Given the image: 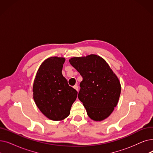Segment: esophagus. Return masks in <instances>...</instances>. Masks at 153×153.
I'll use <instances>...</instances> for the list:
<instances>
[{
  "label": "esophagus",
  "mask_w": 153,
  "mask_h": 153,
  "mask_svg": "<svg viewBox=\"0 0 153 153\" xmlns=\"http://www.w3.org/2000/svg\"><path fill=\"white\" fill-rule=\"evenodd\" d=\"M73 88H74V89H75L77 91H78V90H79V88H78V86H77V85H74V87H73Z\"/></svg>",
  "instance_id": "34e87169"
}]
</instances>
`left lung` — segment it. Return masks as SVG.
<instances>
[{
    "label": "left lung",
    "instance_id": "left-lung-1",
    "mask_svg": "<svg viewBox=\"0 0 153 153\" xmlns=\"http://www.w3.org/2000/svg\"><path fill=\"white\" fill-rule=\"evenodd\" d=\"M69 62L82 77L78 98L88 115L92 120H104L117 104L121 89L118 78L97 55L73 57Z\"/></svg>",
    "mask_w": 153,
    "mask_h": 153
}]
</instances>
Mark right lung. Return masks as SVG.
Instances as JSON below:
<instances>
[{"mask_svg":"<svg viewBox=\"0 0 153 153\" xmlns=\"http://www.w3.org/2000/svg\"><path fill=\"white\" fill-rule=\"evenodd\" d=\"M65 59L51 57L41 64L33 85V97L42 113L53 121H61L70 114L77 92L62 74Z\"/></svg>","mask_w":153,"mask_h":153,"instance_id":"1","label":"right lung"}]
</instances>
